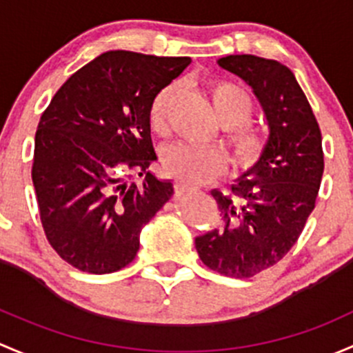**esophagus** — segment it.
I'll return each instance as SVG.
<instances>
[{"label":"esophagus","instance_id":"34e87169","mask_svg":"<svg viewBox=\"0 0 353 353\" xmlns=\"http://www.w3.org/2000/svg\"><path fill=\"white\" fill-rule=\"evenodd\" d=\"M192 188L188 187V185H183V183H175V192L176 194H187V192H190Z\"/></svg>","mask_w":353,"mask_h":353}]
</instances>
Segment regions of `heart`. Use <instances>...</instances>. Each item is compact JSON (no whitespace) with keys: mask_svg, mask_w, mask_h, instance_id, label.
Segmentation results:
<instances>
[{"mask_svg":"<svg viewBox=\"0 0 353 353\" xmlns=\"http://www.w3.org/2000/svg\"><path fill=\"white\" fill-rule=\"evenodd\" d=\"M175 95V86L168 85L156 93L150 105L148 121L154 134L166 132V112ZM209 97L221 125L228 129L232 161L238 168L248 170L258 165L268 151V136L258 127L248 125L255 114L252 97L230 81L209 85ZM163 168L170 176L183 185H201L214 180L226 170V154L219 148H199L176 144L166 150Z\"/></svg>","mask_w":353,"mask_h":353,"instance_id":"heart-1","label":"heart"}]
</instances>
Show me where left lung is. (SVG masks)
<instances>
[{"instance_id":"8db88e82","label":"left lung","mask_w":353,"mask_h":353,"mask_svg":"<svg viewBox=\"0 0 353 353\" xmlns=\"http://www.w3.org/2000/svg\"><path fill=\"white\" fill-rule=\"evenodd\" d=\"M217 64L252 86L270 134L267 154L236 180L231 195L210 192L221 226L197 236L195 248L210 270L248 279L281 261L306 226L325 170L321 130L284 64L252 54L221 57Z\"/></svg>"}]
</instances>
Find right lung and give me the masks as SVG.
<instances>
[{"label":"right lung","mask_w":353,"mask_h":353,"mask_svg":"<svg viewBox=\"0 0 353 353\" xmlns=\"http://www.w3.org/2000/svg\"><path fill=\"white\" fill-rule=\"evenodd\" d=\"M190 64L110 50L57 90L35 132L32 181L47 241L71 267L112 274L139 250V232L172 199L156 159L150 105ZM146 174L137 188L130 180Z\"/></svg>","instance_id":"obj_1"}]
</instances>
